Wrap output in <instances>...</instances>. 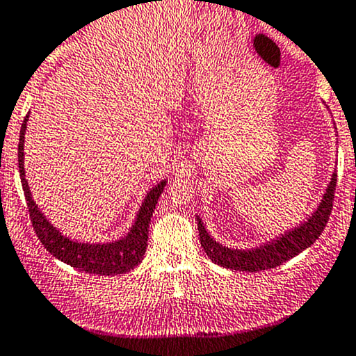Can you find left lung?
Returning <instances> with one entry per match:
<instances>
[{"mask_svg":"<svg viewBox=\"0 0 356 356\" xmlns=\"http://www.w3.org/2000/svg\"><path fill=\"white\" fill-rule=\"evenodd\" d=\"M334 190H336V173H332L331 183L327 185L326 193H324L323 202L312 217H309L307 222L300 224L297 229H292L282 238L271 241L270 244L259 246L256 250L239 251L229 250L222 244L216 243L205 231L204 224L198 219V236H200V244L207 256L217 265L224 268H232L239 271H263L280 266L282 263L289 261L290 258L297 256L305 248L311 246L319 238L321 232L326 227L330 220L332 202H334Z\"/></svg>","mask_w":356,"mask_h":356,"instance_id":"left-lung-1","label":"left lung"}]
</instances>
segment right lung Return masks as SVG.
<instances>
[{
	"instance_id": "add662e5",
	"label": "right lung",
	"mask_w": 356,
	"mask_h": 356,
	"mask_svg": "<svg viewBox=\"0 0 356 356\" xmlns=\"http://www.w3.org/2000/svg\"><path fill=\"white\" fill-rule=\"evenodd\" d=\"M26 120H29V115L25 117L24 124H22L20 139H18V168H20L22 186H24L30 220H32L33 231H35L40 243L47 248L49 253L54 254L60 261L67 263L72 268L86 271V273L120 275L139 265L143 261V256L146 253L147 248L149 222H151L152 212H154L156 204H158L159 195L163 193L164 185H166V179L158 183L147 193L146 200L143 202V207L139 210L136 224L132 225L131 232L125 238L106 244H81L64 238L57 229L49 224L44 213L37 209L35 202L32 200V193H30L29 185H26L24 166V140Z\"/></svg>"
}]
</instances>
